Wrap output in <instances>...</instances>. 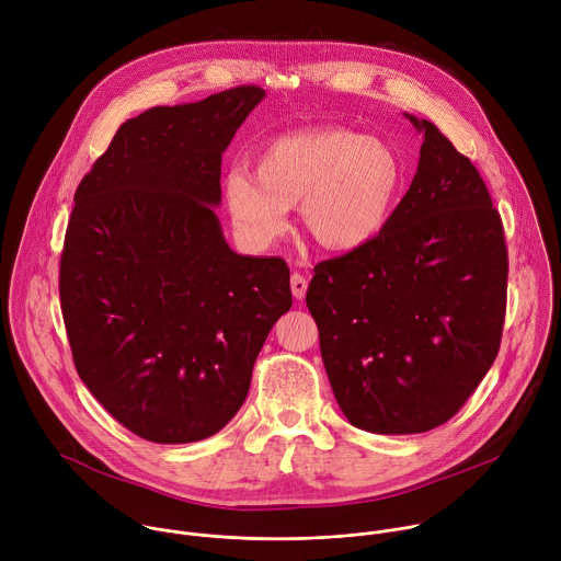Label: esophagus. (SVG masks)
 I'll return each mask as SVG.
<instances>
[{
	"instance_id": "1",
	"label": "esophagus",
	"mask_w": 561,
	"mask_h": 561,
	"mask_svg": "<svg viewBox=\"0 0 561 561\" xmlns=\"http://www.w3.org/2000/svg\"><path fill=\"white\" fill-rule=\"evenodd\" d=\"M306 288H308V279L299 273H293L290 275V290H293V297L295 299H301L306 295Z\"/></svg>"
}]
</instances>
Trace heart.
I'll use <instances>...</instances> for the list:
<instances>
[{
    "label": "heart",
    "mask_w": 561,
    "mask_h": 561,
    "mask_svg": "<svg viewBox=\"0 0 561 561\" xmlns=\"http://www.w3.org/2000/svg\"><path fill=\"white\" fill-rule=\"evenodd\" d=\"M404 184V164L381 137L344 126H317L268 139L255 175L234 169L224 195L249 244L273 247L297 204L304 232L329 253L370 244L388 224Z\"/></svg>",
    "instance_id": "b5f03b06"
}]
</instances>
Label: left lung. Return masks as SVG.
I'll return each instance as SVG.
<instances>
[{"instance_id":"obj_1","label":"left lung","mask_w":561,"mask_h":561,"mask_svg":"<svg viewBox=\"0 0 561 561\" xmlns=\"http://www.w3.org/2000/svg\"><path fill=\"white\" fill-rule=\"evenodd\" d=\"M417 173L383 230L314 266L306 304L346 420L415 435L448 422L493 366L506 314L504 226L470 159L426 119Z\"/></svg>"}]
</instances>
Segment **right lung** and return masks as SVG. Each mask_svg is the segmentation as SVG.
<instances>
[{
    "mask_svg": "<svg viewBox=\"0 0 561 561\" xmlns=\"http://www.w3.org/2000/svg\"><path fill=\"white\" fill-rule=\"evenodd\" d=\"M264 95L237 87L150 108L119 126L77 186L59 262L72 362L141 439L221 431L293 304L286 262L237 255L215 215L221 154Z\"/></svg>",
    "mask_w": 561,
    "mask_h": 561,
    "instance_id": "obj_1",
    "label": "right lung"
}]
</instances>
